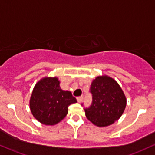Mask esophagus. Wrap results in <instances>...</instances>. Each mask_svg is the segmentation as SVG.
Here are the masks:
<instances>
[{"label": "esophagus", "mask_w": 155, "mask_h": 155, "mask_svg": "<svg viewBox=\"0 0 155 155\" xmlns=\"http://www.w3.org/2000/svg\"><path fill=\"white\" fill-rule=\"evenodd\" d=\"M82 100H83V97L81 96V97H77V101H78V102H82Z\"/></svg>", "instance_id": "esophagus-1"}]
</instances>
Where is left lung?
<instances>
[{
	"instance_id": "1",
	"label": "left lung",
	"mask_w": 155,
	"mask_h": 155,
	"mask_svg": "<svg viewBox=\"0 0 155 155\" xmlns=\"http://www.w3.org/2000/svg\"><path fill=\"white\" fill-rule=\"evenodd\" d=\"M90 92L92 102L84 111L92 124L105 127L120 118L126 108V98L116 81L107 76H97L91 84Z\"/></svg>"
}]
</instances>
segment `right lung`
Instances as JSON below:
<instances>
[{"instance_id": "1", "label": "right lung", "mask_w": 155, "mask_h": 155, "mask_svg": "<svg viewBox=\"0 0 155 155\" xmlns=\"http://www.w3.org/2000/svg\"><path fill=\"white\" fill-rule=\"evenodd\" d=\"M56 77H45L36 84L29 101L33 116L45 125L57 124L66 117L68 106L76 99L69 91L60 87Z\"/></svg>"}]
</instances>
